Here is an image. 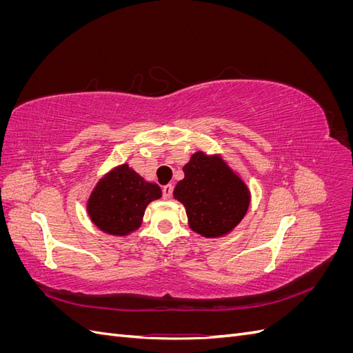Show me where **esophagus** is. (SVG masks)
Listing matches in <instances>:
<instances>
[{"label": "esophagus", "instance_id": "esophagus-1", "mask_svg": "<svg viewBox=\"0 0 353 353\" xmlns=\"http://www.w3.org/2000/svg\"><path fill=\"white\" fill-rule=\"evenodd\" d=\"M172 193H174V185L172 184H168L162 188L163 199H170V197H172Z\"/></svg>", "mask_w": 353, "mask_h": 353}]
</instances>
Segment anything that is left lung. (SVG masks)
<instances>
[{"mask_svg":"<svg viewBox=\"0 0 353 353\" xmlns=\"http://www.w3.org/2000/svg\"><path fill=\"white\" fill-rule=\"evenodd\" d=\"M174 190L183 203L190 228L203 237H222L236 228L249 209L250 193L219 156L197 152L183 168Z\"/></svg>","mask_w":353,"mask_h":353,"instance_id":"left-lung-1","label":"left lung"}]
</instances>
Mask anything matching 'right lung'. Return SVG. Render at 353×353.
I'll return each mask as SVG.
<instances>
[{"label": "right lung", "mask_w": 353, "mask_h": 353, "mask_svg": "<svg viewBox=\"0 0 353 353\" xmlns=\"http://www.w3.org/2000/svg\"><path fill=\"white\" fill-rule=\"evenodd\" d=\"M162 197L157 184L147 183L126 163L103 176L88 199L91 221L112 236H128L141 225L144 210Z\"/></svg>", "instance_id": "obj_1"}]
</instances>
